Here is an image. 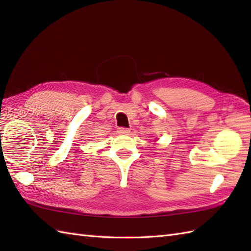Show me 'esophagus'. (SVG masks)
Segmentation results:
<instances>
[{
    "mask_svg": "<svg viewBox=\"0 0 251 251\" xmlns=\"http://www.w3.org/2000/svg\"><path fill=\"white\" fill-rule=\"evenodd\" d=\"M117 132L121 135H128L130 130L128 128H126V127H119V128H117Z\"/></svg>",
    "mask_w": 251,
    "mask_h": 251,
    "instance_id": "1",
    "label": "esophagus"
}]
</instances>
